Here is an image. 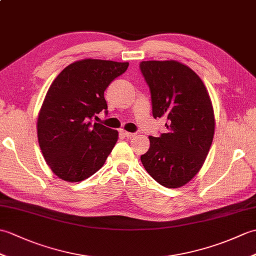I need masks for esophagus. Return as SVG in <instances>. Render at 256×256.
<instances>
[{
    "mask_svg": "<svg viewBox=\"0 0 256 256\" xmlns=\"http://www.w3.org/2000/svg\"><path fill=\"white\" fill-rule=\"evenodd\" d=\"M121 134L123 135L124 138H133L134 136V133H130V132H126V131H124V130H122L121 131Z\"/></svg>",
    "mask_w": 256,
    "mask_h": 256,
    "instance_id": "1",
    "label": "esophagus"
}]
</instances>
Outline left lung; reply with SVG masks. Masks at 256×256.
<instances>
[{
	"instance_id": "1",
	"label": "left lung",
	"mask_w": 256,
	"mask_h": 256,
	"mask_svg": "<svg viewBox=\"0 0 256 256\" xmlns=\"http://www.w3.org/2000/svg\"><path fill=\"white\" fill-rule=\"evenodd\" d=\"M150 86L153 116H165L166 133L148 136L140 156L155 180L166 188L189 182L202 167L214 134V114L208 90L192 69L176 60L140 64Z\"/></svg>"
}]
</instances>
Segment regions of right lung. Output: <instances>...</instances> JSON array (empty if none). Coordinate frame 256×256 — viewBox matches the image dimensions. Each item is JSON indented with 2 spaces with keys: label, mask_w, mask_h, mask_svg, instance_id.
Instances as JSON below:
<instances>
[{
  "label": "right lung",
  "mask_w": 256,
  "mask_h": 256,
  "mask_svg": "<svg viewBox=\"0 0 256 256\" xmlns=\"http://www.w3.org/2000/svg\"><path fill=\"white\" fill-rule=\"evenodd\" d=\"M128 67V62L82 59L52 81L38 114L37 136L47 165L62 180H84L104 165L118 133L92 118L102 110L108 113L104 91Z\"/></svg>",
  "instance_id": "add662e5"
}]
</instances>
